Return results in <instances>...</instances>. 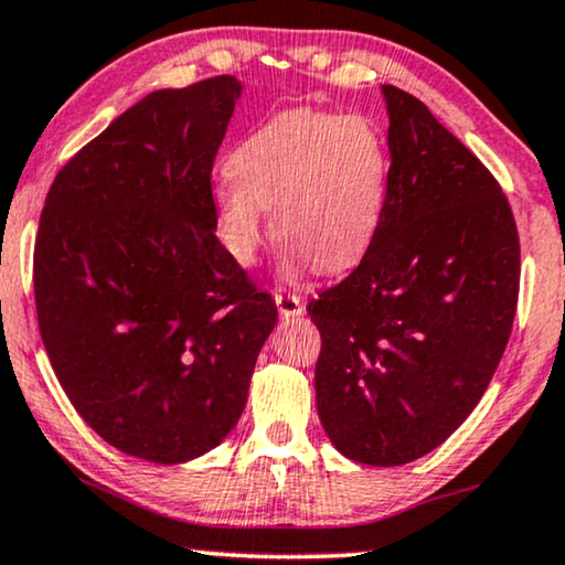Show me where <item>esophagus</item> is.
<instances>
[{"label":"esophagus","instance_id":"34e87169","mask_svg":"<svg viewBox=\"0 0 565 565\" xmlns=\"http://www.w3.org/2000/svg\"><path fill=\"white\" fill-rule=\"evenodd\" d=\"M275 303H277V309H280L282 317H298V313L303 311V300H300L298 292L277 290L275 292Z\"/></svg>","mask_w":565,"mask_h":565}]
</instances>
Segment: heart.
Listing matches in <instances>:
<instances>
[{
    "label": "heart",
    "mask_w": 565,
    "mask_h": 565,
    "mask_svg": "<svg viewBox=\"0 0 565 565\" xmlns=\"http://www.w3.org/2000/svg\"><path fill=\"white\" fill-rule=\"evenodd\" d=\"M215 189L217 236L238 265L265 244V210L290 265L317 273L358 265L384 223L390 152L363 116L285 111L254 129Z\"/></svg>",
    "instance_id": "heart-1"
}]
</instances>
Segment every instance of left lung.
<instances>
[{
  "label": "left lung",
  "mask_w": 565,
  "mask_h": 565,
  "mask_svg": "<svg viewBox=\"0 0 565 565\" xmlns=\"http://www.w3.org/2000/svg\"><path fill=\"white\" fill-rule=\"evenodd\" d=\"M390 196L361 265L306 311L321 332L317 407L348 459L397 467L472 413L516 317L522 252L495 175L428 111L384 85Z\"/></svg>",
  "instance_id": "8db88e82"
}]
</instances>
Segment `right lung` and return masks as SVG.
<instances>
[{
	"instance_id": "right-lung-1",
	"label": "right lung",
	"mask_w": 565,
	"mask_h": 565,
	"mask_svg": "<svg viewBox=\"0 0 565 565\" xmlns=\"http://www.w3.org/2000/svg\"><path fill=\"white\" fill-rule=\"evenodd\" d=\"M241 85L156 90L56 173L33 248L51 369L124 454L179 465L244 413L277 306L215 236L212 166Z\"/></svg>"
}]
</instances>
